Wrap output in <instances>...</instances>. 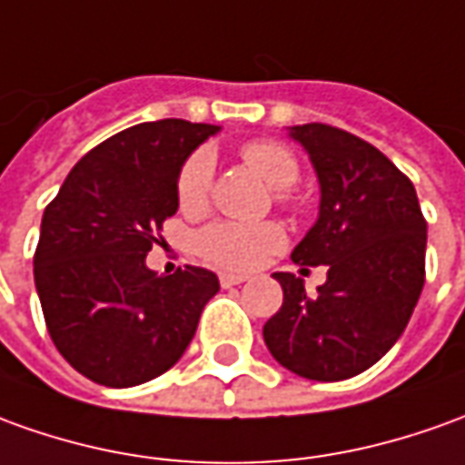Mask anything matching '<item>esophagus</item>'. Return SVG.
I'll list each match as a JSON object with an SVG mask.
<instances>
[{
    "mask_svg": "<svg viewBox=\"0 0 465 465\" xmlns=\"http://www.w3.org/2000/svg\"><path fill=\"white\" fill-rule=\"evenodd\" d=\"M245 281H248V275L242 273H220V283H223V288L240 286V283H245Z\"/></svg>",
    "mask_w": 465,
    "mask_h": 465,
    "instance_id": "esophagus-1",
    "label": "esophagus"
}]
</instances>
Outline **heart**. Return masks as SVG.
Returning a JSON list of instances; mask_svg holds the SVG:
<instances>
[{
  "instance_id": "1",
  "label": "heart",
  "mask_w": 465,
  "mask_h": 465,
  "mask_svg": "<svg viewBox=\"0 0 465 465\" xmlns=\"http://www.w3.org/2000/svg\"><path fill=\"white\" fill-rule=\"evenodd\" d=\"M242 162L263 179L271 190H278V200H288V192L299 182V162L278 141H251L240 149ZM214 162L207 149L194 152L184 162L177 179V200L184 213H202L210 200ZM283 245V230L273 223H213L197 235V251L204 261L245 271L263 263L265 258Z\"/></svg>"
}]
</instances>
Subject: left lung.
Instances as JSON below:
<instances>
[{
	"label": "left lung",
	"instance_id": "left-lung-1",
	"mask_svg": "<svg viewBox=\"0 0 465 465\" xmlns=\"http://www.w3.org/2000/svg\"><path fill=\"white\" fill-rule=\"evenodd\" d=\"M288 136L312 159L322 202L293 263L326 265L309 296L293 273H273L283 306L263 326L268 351L299 377L339 382L370 370L405 331L425 283L428 225L415 187L372 143L303 124Z\"/></svg>",
	"mask_w": 465,
	"mask_h": 465
}]
</instances>
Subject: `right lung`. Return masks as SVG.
Listing matches in <instances>:
<instances>
[{"mask_svg": "<svg viewBox=\"0 0 465 465\" xmlns=\"http://www.w3.org/2000/svg\"><path fill=\"white\" fill-rule=\"evenodd\" d=\"M220 131L182 118L149 121L88 152L43 214L35 286L57 351L83 377L134 387L174 367L220 291L213 271L146 268L177 179L202 141Z\"/></svg>", "mask_w": 465, "mask_h": 465, "instance_id": "obj_1", "label": "right lung"}]
</instances>
